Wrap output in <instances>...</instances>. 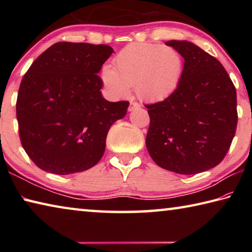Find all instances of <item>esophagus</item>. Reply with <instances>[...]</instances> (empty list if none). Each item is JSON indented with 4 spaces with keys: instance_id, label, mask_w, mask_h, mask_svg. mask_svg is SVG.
<instances>
[{
    "instance_id": "34e87169",
    "label": "esophagus",
    "mask_w": 252,
    "mask_h": 252,
    "mask_svg": "<svg viewBox=\"0 0 252 252\" xmlns=\"http://www.w3.org/2000/svg\"><path fill=\"white\" fill-rule=\"evenodd\" d=\"M140 109V104L136 103V102H130V105H129V111H134V110H138Z\"/></svg>"
}]
</instances>
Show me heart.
<instances>
[{
  "instance_id": "b5f03b06",
  "label": "heart",
  "mask_w": 252,
  "mask_h": 252,
  "mask_svg": "<svg viewBox=\"0 0 252 252\" xmlns=\"http://www.w3.org/2000/svg\"><path fill=\"white\" fill-rule=\"evenodd\" d=\"M103 65L101 80L111 95L126 99L134 85L139 99L160 102L171 96L180 84L185 61L177 49L156 43L127 44Z\"/></svg>"
}]
</instances>
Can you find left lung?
Returning a JSON list of instances; mask_svg holds the SVG:
<instances>
[{
    "instance_id": "left-lung-1",
    "label": "left lung",
    "mask_w": 252,
    "mask_h": 252,
    "mask_svg": "<svg viewBox=\"0 0 252 252\" xmlns=\"http://www.w3.org/2000/svg\"><path fill=\"white\" fill-rule=\"evenodd\" d=\"M165 44L180 52L185 70L171 96L147 105L148 152L169 171H207L223 160L236 133V88L218 60L192 42L171 40Z\"/></svg>"
}]
</instances>
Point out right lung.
<instances>
[{
	"label": "right lung",
	"mask_w": 252,
	"mask_h": 252,
	"mask_svg": "<svg viewBox=\"0 0 252 252\" xmlns=\"http://www.w3.org/2000/svg\"><path fill=\"white\" fill-rule=\"evenodd\" d=\"M104 44L59 42L35 59L21 82L16 118L21 143L34 163L65 176L92 168L103 156L109 129L129 102L102 95Z\"/></svg>",
	"instance_id": "obj_1"
}]
</instances>
